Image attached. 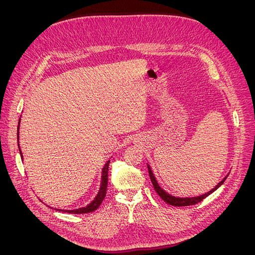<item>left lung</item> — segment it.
Listing matches in <instances>:
<instances>
[{"instance_id": "8db88e82", "label": "left lung", "mask_w": 255, "mask_h": 255, "mask_svg": "<svg viewBox=\"0 0 255 255\" xmlns=\"http://www.w3.org/2000/svg\"><path fill=\"white\" fill-rule=\"evenodd\" d=\"M148 170H149V175H150L151 182L153 184V187H154V189H155V191L157 192V195L161 199H163L166 203L170 204V205H173V206H188V205H192V204H196V203L201 202L203 199H205L207 196H210L211 194H213L215 190H217L221 186V185L223 184V182L227 180V177L229 175V174H227L225 177H223L222 181H220L217 185H216V186L212 190L205 192L204 195H200V196H196V197L182 198V197H175V196H172L170 194H168V192L165 189H163V188L159 186V184L156 181V177L154 176V173H153L152 169H151L149 164H148Z\"/></svg>"}]
</instances>
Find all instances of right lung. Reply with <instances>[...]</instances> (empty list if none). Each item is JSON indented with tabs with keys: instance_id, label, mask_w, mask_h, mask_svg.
<instances>
[{
	"instance_id": "1",
	"label": "right lung",
	"mask_w": 255,
	"mask_h": 255,
	"mask_svg": "<svg viewBox=\"0 0 255 255\" xmlns=\"http://www.w3.org/2000/svg\"><path fill=\"white\" fill-rule=\"evenodd\" d=\"M20 120L19 119V123H18V130H17V139H18V146H19V151H20V155H21V159H23V154L21 152L20 149V144H19V127H20ZM110 161L107 160L104 167L102 168V175H101V184H100V189L98 191L97 196L95 197V199L92 201L87 204L86 206L84 207H80V208H75V210H59V208H55L56 211H60V212H65V213H71V214H87V213H91L96 211L97 208L100 206V204L102 203V201L104 200L105 196H106V189H107V181H109V166H110Z\"/></svg>"
}]
</instances>
